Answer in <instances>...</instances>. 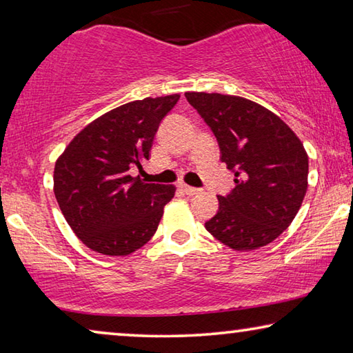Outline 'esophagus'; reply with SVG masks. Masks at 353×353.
Segmentation results:
<instances>
[{"instance_id":"esophagus-1","label":"esophagus","mask_w":353,"mask_h":353,"mask_svg":"<svg viewBox=\"0 0 353 353\" xmlns=\"http://www.w3.org/2000/svg\"><path fill=\"white\" fill-rule=\"evenodd\" d=\"M179 188H181V191H183L185 194H188V196H193V194H198L199 193V188H194V187H190V185H187V183H181L179 185Z\"/></svg>"}]
</instances>
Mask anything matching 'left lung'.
I'll list each match as a JSON object with an SVG mask.
<instances>
[{
  "label": "left lung",
  "mask_w": 353,
  "mask_h": 353,
  "mask_svg": "<svg viewBox=\"0 0 353 353\" xmlns=\"http://www.w3.org/2000/svg\"><path fill=\"white\" fill-rule=\"evenodd\" d=\"M216 137L221 162L235 174V188L218 196L210 234L235 250L266 246L288 227L308 187V155L302 141L277 115L240 97L188 92Z\"/></svg>",
  "instance_id": "1"
}]
</instances>
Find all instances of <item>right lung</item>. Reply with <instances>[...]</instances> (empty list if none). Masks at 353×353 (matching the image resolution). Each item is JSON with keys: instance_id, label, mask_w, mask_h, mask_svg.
<instances>
[{"instance_id": "add662e5", "label": "right lung", "mask_w": 353, "mask_h": 353, "mask_svg": "<svg viewBox=\"0 0 353 353\" xmlns=\"http://www.w3.org/2000/svg\"><path fill=\"white\" fill-rule=\"evenodd\" d=\"M179 94L134 101L77 134L54 168V194L76 236L94 252L129 255L151 240L174 185L145 183L130 170L149 160L155 132Z\"/></svg>"}]
</instances>
